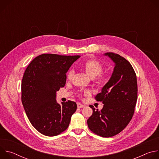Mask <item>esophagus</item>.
I'll return each instance as SVG.
<instances>
[{"instance_id":"1","label":"esophagus","mask_w":159,"mask_h":159,"mask_svg":"<svg viewBox=\"0 0 159 159\" xmlns=\"http://www.w3.org/2000/svg\"><path fill=\"white\" fill-rule=\"evenodd\" d=\"M77 107L78 108H82V107H85V105L80 103V102H78L77 103Z\"/></svg>"}]
</instances>
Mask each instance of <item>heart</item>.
<instances>
[{
  "instance_id": "b5f03b06",
  "label": "heart",
  "mask_w": 159,
  "mask_h": 159,
  "mask_svg": "<svg viewBox=\"0 0 159 159\" xmlns=\"http://www.w3.org/2000/svg\"><path fill=\"white\" fill-rule=\"evenodd\" d=\"M82 68L87 74V75L91 79H94L98 75H99L103 70V66L102 65L98 60L95 59H89L85 61L83 65ZM74 71L73 69L69 70L67 73V78L68 79H71L74 75ZM106 82V77L104 75H99L98 82L103 85ZM88 94V92L85 93Z\"/></svg>"
}]
</instances>
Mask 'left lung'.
<instances>
[{
  "label": "left lung",
  "mask_w": 159,
  "mask_h": 159,
  "mask_svg": "<svg viewBox=\"0 0 159 159\" xmlns=\"http://www.w3.org/2000/svg\"><path fill=\"white\" fill-rule=\"evenodd\" d=\"M114 62L115 67L101 93L97 94V101L104 106L101 111L93 106L92 116L87 120L89 128L102 137H113L123 131L131 121L137 101V80L130 63L120 55L106 53Z\"/></svg>",
  "instance_id": "8db88e82"
}]
</instances>
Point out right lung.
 Here are the masks:
<instances>
[{"label": "right lung", "instance_id": "obj_1", "mask_svg": "<svg viewBox=\"0 0 159 159\" xmlns=\"http://www.w3.org/2000/svg\"><path fill=\"white\" fill-rule=\"evenodd\" d=\"M80 56L42 54L29 64L21 82V101L34 128L53 137L65 131L77 109L76 102L58 104L57 91L65 85L71 65Z\"/></svg>", "mask_w": 159, "mask_h": 159}]
</instances>
